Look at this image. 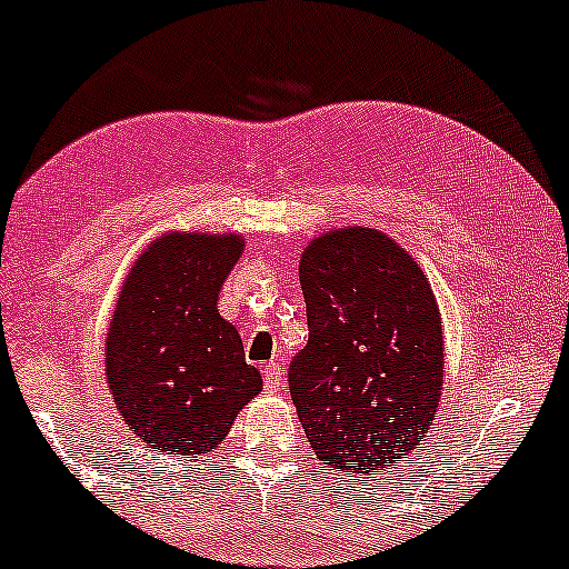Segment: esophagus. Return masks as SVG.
<instances>
[{
	"instance_id": "1",
	"label": "esophagus",
	"mask_w": 569,
	"mask_h": 569,
	"mask_svg": "<svg viewBox=\"0 0 569 569\" xmlns=\"http://www.w3.org/2000/svg\"><path fill=\"white\" fill-rule=\"evenodd\" d=\"M282 386H284L282 368H279L277 362H267V365H263V391H267V393H277Z\"/></svg>"
}]
</instances>
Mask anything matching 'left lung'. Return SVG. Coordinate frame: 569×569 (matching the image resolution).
Wrapping results in <instances>:
<instances>
[{
    "label": "left lung",
    "mask_w": 569,
    "mask_h": 569,
    "mask_svg": "<svg viewBox=\"0 0 569 569\" xmlns=\"http://www.w3.org/2000/svg\"><path fill=\"white\" fill-rule=\"evenodd\" d=\"M308 345L287 370L292 403L326 469L383 471L432 425L442 323L425 271L370 228L316 238L300 259Z\"/></svg>",
    "instance_id": "obj_1"
}]
</instances>
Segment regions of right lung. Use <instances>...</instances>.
I'll use <instances>...</instances> for the list:
<instances>
[{
  "mask_svg": "<svg viewBox=\"0 0 569 569\" xmlns=\"http://www.w3.org/2000/svg\"><path fill=\"white\" fill-rule=\"evenodd\" d=\"M240 236L170 232L154 240L121 287L106 339V376L123 422L158 453L220 446L261 376L246 362L217 298Z\"/></svg>",
  "mask_w": 569,
  "mask_h": 569,
  "instance_id": "right-lung-1",
  "label": "right lung"
}]
</instances>
